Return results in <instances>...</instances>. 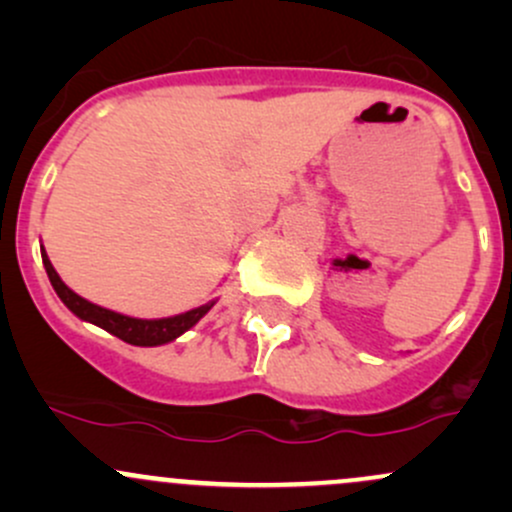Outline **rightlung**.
Here are the masks:
<instances>
[{"label": "right lung", "instance_id": "1", "mask_svg": "<svg viewBox=\"0 0 512 512\" xmlns=\"http://www.w3.org/2000/svg\"><path fill=\"white\" fill-rule=\"evenodd\" d=\"M40 252H43V264H45V272H48V276H50L52 289L57 291V296L62 298V303L67 305V308L72 310L76 317L103 327L105 332L115 334V337H120L122 342H127V344L158 346V344L173 342V339H178L182 332H187L190 327H195L197 322L209 313L211 305H214V303L199 305V308H195V310H187V313L175 315V317H161V320H139V317H127V315L113 313V310L101 308V305L88 303L86 298H81L79 293H74L72 289H69V286L60 279V274L55 272V267L50 264L45 250H40Z\"/></svg>", "mask_w": 512, "mask_h": 512}]
</instances>
